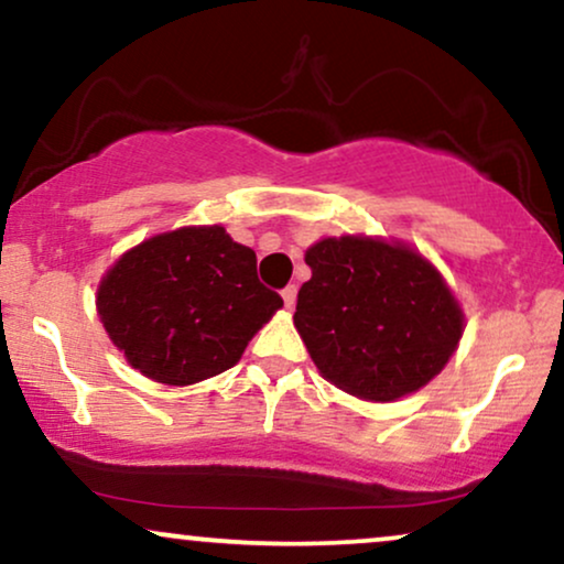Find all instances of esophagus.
<instances>
[{
	"label": "esophagus",
	"instance_id": "34e87169",
	"mask_svg": "<svg viewBox=\"0 0 564 564\" xmlns=\"http://www.w3.org/2000/svg\"><path fill=\"white\" fill-rule=\"evenodd\" d=\"M282 300H284V305H288V308H292V305H295V300H297V288H295V284H288V288L282 290Z\"/></svg>",
	"mask_w": 564,
	"mask_h": 564
}]
</instances>
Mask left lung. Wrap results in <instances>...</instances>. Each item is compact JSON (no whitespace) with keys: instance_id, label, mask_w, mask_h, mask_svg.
I'll list each match as a JSON object with an SVG mask.
<instances>
[{"instance_id":"left-lung-1","label":"left lung","mask_w":564,"mask_h":564,"mask_svg":"<svg viewBox=\"0 0 564 564\" xmlns=\"http://www.w3.org/2000/svg\"><path fill=\"white\" fill-rule=\"evenodd\" d=\"M295 328L336 389L365 401L420 391L445 368L464 313L437 269L404 243L324 238L305 251Z\"/></svg>"}]
</instances>
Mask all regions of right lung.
Wrapping results in <instances>:
<instances>
[{
    "instance_id": "obj_1",
    "label": "right lung",
    "mask_w": 564,
    "mask_h": 564,
    "mask_svg": "<svg viewBox=\"0 0 564 564\" xmlns=\"http://www.w3.org/2000/svg\"><path fill=\"white\" fill-rule=\"evenodd\" d=\"M282 308L256 274V253L219 225L144 240L108 269L98 316L131 368L192 386L232 368Z\"/></svg>"
}]
</instances>
